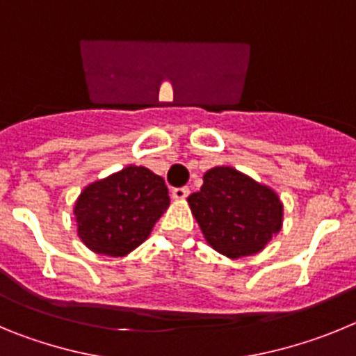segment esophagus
I'll return each instance as SVG.
<instances>
[{
	"mask_svg": "<svg viewBox=\"0 0 356 356\" xmlns=\"http://www.w3.org/2000/svg\"><path fill=\"white\" fill-rule=\"evenodd\" d=\"M188 193H191V191H188V187H176V188H172L171 196H172V200H185V197L188 196Z\"/></svg>",
	"mask_w": 356,
	"mask_h": 356,
	"instance_id": "obj_1",
	"label": "esophagus"
}]
</instances>
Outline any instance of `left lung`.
Returning <instances> with one entry per match:
<instances>
[{"instance_id":"8db88e82","label":"left lung","mask_w":356,"mask_h":356,"mask_svg":"<svg viewBox=\"0 0 356 356\" xmlns=\"http://www.w3.org/2000/svg\"><path fill=\"white\" fill-rule=\"evenodd\" d=\"M187 201L205 241L234 260L260 253L284 225L278 194L228 165L209 169Z\"/></svg>"}]
</instances>
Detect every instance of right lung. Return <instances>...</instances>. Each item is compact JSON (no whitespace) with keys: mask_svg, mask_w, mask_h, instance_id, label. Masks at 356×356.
Listing matches in <instances>:
<instances>
[{"mask_svg":"<svg viewBox=\"0 0 356 356\" xmlns=\"http://www.w3.org/2000/svg\"><path fill=\"white\" fill-rule=\"evenodd\" d=\"M169 207L162 176L128 165L87 185L74 203L78 237L97 254L127 257L140 246Z\"/></svg>","mask_w":356,"mask_h":356,"instance_id":"add662e5","label":"right lung"}]
</instances>
